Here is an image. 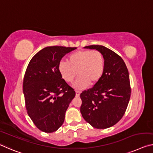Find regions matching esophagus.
Listing matches in <instances>:
<instances>
[{
    "label": "esophagus",
    "instance_id": "1",
    "mask_svg": "<svg viewBox=\"0 0 153 153\" xmlns=\"http://www.w3.org/2000/svg\"><path fill=\"white\" fill-rule=\"evenodd\" d=\"M79 94H80V92L76 91V97H79Z\"/></svg>",
    "mask_w": 153,
    "mask_h": 153
}]
</instances>
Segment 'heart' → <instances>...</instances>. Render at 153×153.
<instances>
[{"mask_svg":"<svg viewBox=\"0 0 153 153\" xmlns=\"http://www.w3.org/2000/svg\"><path fill=\"white\" fill-rule=\"evenodd\" d=\"M58 69L62 78L68 83L73 82L77 72L79 77L73 87L81 91L100 80L105 70V58L97 50L77 51L69 56L68 62L61 60Z\"/></svg>","mask_w":153,"mask_h":153,"instance_id":"b5f03b06","label":"heart"}]
</instances>
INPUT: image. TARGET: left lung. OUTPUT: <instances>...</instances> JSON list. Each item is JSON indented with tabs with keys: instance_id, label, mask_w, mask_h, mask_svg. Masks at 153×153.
I'll return each mask as SVG.
<instances>
[{
	"instance_id": "8db88e82",
	"label": "left lung",
	"mask_w": 153,
	"mask_h": 153,
	"mask_svg": "<svg viewBox=\"0 0 153 153\" xmlns=\"http://www.w3.org/2000/svg\"><path fill=\"white\" fill-rule=\"evenodd\" d=\"M84 48L102 53L105 70L93 88L80 94V111L92 127L106 129L116 124L127 110L131 96L129 71L122 58L105 46L93 45Z\"/></svg>"
}]
</instances>
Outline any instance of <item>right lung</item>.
Instances as JSON below:
<instances>
[{"label": "right lung", "mask_w": 153, "mask_h": 153, "mask_svg": "<svg viewBox=\"0 0 153 153\" xmlns=\"http://www.w3.org/2000/svg\"><path fill=\"white\" fill-rule=\"evenodd\" d=\"M77 48L48 46L29 62L23 93L28 116L39 129L52 133L63 124L65 112L76 92L65 82L58 66L65 55Z\"/></svg>", "instance_id": "add662e5"}]
</instances>
